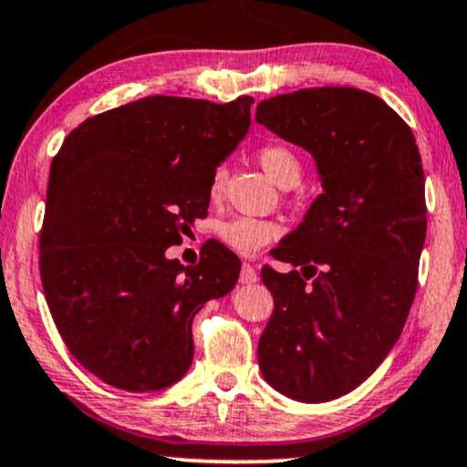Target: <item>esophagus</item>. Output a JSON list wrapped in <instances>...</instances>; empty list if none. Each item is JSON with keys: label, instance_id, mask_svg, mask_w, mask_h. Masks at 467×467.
Listing matches in <instances>:
<instances>
[{"label": "esophagus", "instance_id": "34e87169", "mask_svg": "<svg viewBox=\"0 0 467 467\" xmlns=\"http://www.w3.org/2000/svg\"><path fill=\"white\" fill-rule=\"evenodd\" d=\"M239 280L244 285H252V283H258V272L254 269V265H250V263H244L241 265V276Z\"/></svg>", "mask_w": 467, "mask_h": 467}]
</instances>
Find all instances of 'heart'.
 <instances>
[{
	"instance_id": "obj_1",
	"label": "heart",
	"mask_w": 467,
	"mask_h": 467,
	"mask_svg": "<svg viewBox=\"0 0 467 467\" xmlns=\"http://www.w3.org/2000/svg\"><path fill=\"white\" fill-rule=\"evenodd\" d=\"M258 162L265 170V173L274 182L285 187V184L297 182L300 178L302 167L297 156L285 145H263L256 154ZM226 180H228V171L226 167H217L211 176V184H209V195L213 202L222 200L223 189H226ZM283 233L280 223L272 222V219H258V217H248V215H237L230 217L226 222L219 223L217 234L223 244L228 245L230 250L239 252L244 256H252L256 254L263 245L272 244L276 241Z\"/></svg>"
}]
</instances>
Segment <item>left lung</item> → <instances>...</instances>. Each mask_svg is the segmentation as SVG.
<instances>
[{
    "mask_svg": "<svg viewBox=\"0 0 467 467\" xmlns=\"http://www.w3.org/2000/svg\"><path fill=\"white\" fill-rule=\"evenodd\" d=\"M256 121L311 151L324 189L272 250L294 269L261 272L274 313L258 368L291 400L328 402L372 376L409 317L426 237L422 159L402 117L361 88L276 95Z\"/></svg>",
    "mask_w": 467,
    "mask_h": 467,
    "instance_id": "obj_1",
    "label": "left lung"
}]
</instances>
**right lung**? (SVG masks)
<instances>
[{
    "label": "right lung",
    "mask_w": 467,
    "mask_h": 467,
    "mask_svg": "<svg viewBox=\"0 0 467 467\" xmlns=\"http://www.w3.org/2000/svg\"><path fill=\"white\" fill-rule=\"evenodd\" d=\"M254 99L151 95L88 117L49 170L41 283L82 368L117 389L159 391L193 361L195 313L237 285L209 241L198 265L167 258L209 209L213 171L250 128Z\"/></svg>",
    "instance_id": "right-lung-1"
}]
</instances>
